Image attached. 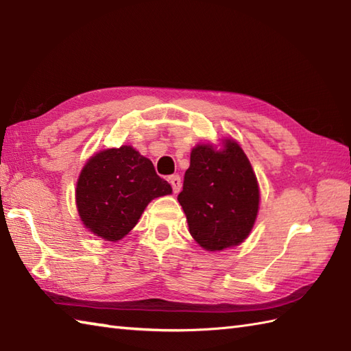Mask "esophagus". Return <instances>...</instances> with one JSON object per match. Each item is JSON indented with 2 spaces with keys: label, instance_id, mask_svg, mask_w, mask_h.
Here are the masks:
<instances>
[{
  "label": "esophagus",
  "instance_id": "esophagus-1",
  "mask_svg": "<svg viewBox=\"0 0 351 351\" xmlns=\"http://www.w3.org/2000/svg\"><path fill=\"white\" fill-rule=\"evenodd\" d=\"M169 182L171 184V189H173V193H180L182 182H181V176L180 175H171L169 176Z\"/></svg>",
  "mask_w": 351,
  "mask_h": 351
}]
</instances>
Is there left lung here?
<instances>
[{"mask_svg": "<svg viewBox=\"0 0 351 351\" xmlns=\"http://www.w3.org/2000/svg\"><path fill=\"white\" fill-rule=\"evenodd\" d=\"M178 200L191 237L205 250L243 243L256 220L259 189L240 145L226 140L221 151L210 145L193 149Z\"/></svg>", "mask_w": 351, "mask_h": 351, "instance_id": "obj_1", "label": "left lung"}]
</instances>
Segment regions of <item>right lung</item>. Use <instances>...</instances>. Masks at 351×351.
Listing matches in <instances>:
<instances>
[{"label": "right lung", "instance_id": "obj_1", "mask_svg": "<svg viewBox=\"0 0 351 351\" xmlns=\"http://www.w3.org/2000/svg\"><path fill=\"white\" fill-rule=\"evenodd\" d=\"M171 193L154 164L131 146L92 156L77 184V208L90 232L117 241L137 225L152 199Z\"/></svg>", "mask_w": 351, "mask_h": 351}]
</instances>
